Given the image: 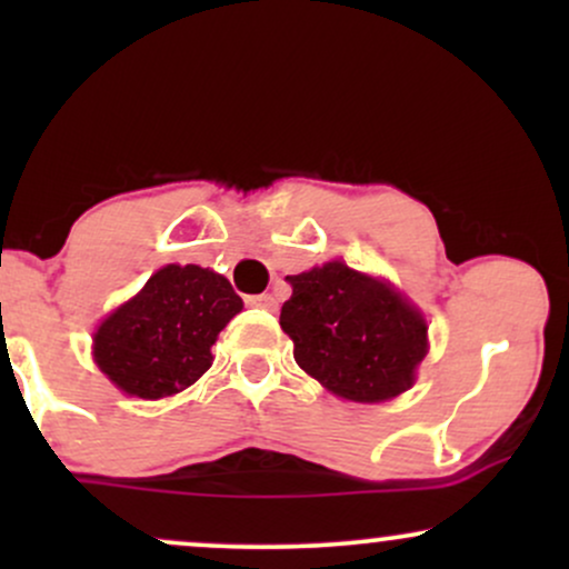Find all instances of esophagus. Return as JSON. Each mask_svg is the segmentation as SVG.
<instances>
[{
	"mask_svg": "<svg viewBox=\"0 0 569 569\" xmlns=\"http://www.w3.org/2000/svg\"><path fill=\"white\" fill-rule=\"evenodd\" d=\"M246 302L251 307H262V310H278V299L272 293H257V297H246Z\"/></svg>",
	"mask_w": 569,
	"mask_h": 569,
	"instance_id": "obj_1",
	"label": "esophagus"
}]
</instances>
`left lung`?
<instances>
[{"mask_svg": "<svg viewBox=\"0 0 569 569\" xmlns=\"http://www.w3.org/2000/svg\"><path fill=\"white\" fill-rule=\"evenodd\" d=\"M286 280L291 299L280 307V326L293 339L299 367L326 390L380 403L415 385L428 352V323L393 286L345 262Z\"/></svg>", "mask_w": 569, "mask_h": 569, "instance_id": "8db88e82", "label": "left lung"}]
</instances>
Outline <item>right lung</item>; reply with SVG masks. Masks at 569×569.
I'll list each match as a JSON object with an SVG mask.
<instances>
[{
    "mask_svg": "<svg viewBox=\"0 0 569 569\" xmlns=\"http://www.w3.org/2000/svg\"><path fill=\"white\" fill-rule=\"evenodd\" d=\"M240 310L224 276L166 264L98 326L93 358L122 393L147 401L181 393L211 367V345Z\"/></svg>",
    "mask_w": 569,
    "mask_h": 569,
    "instance_id": "1",
    "label": "right lung"
}]
</instances>
